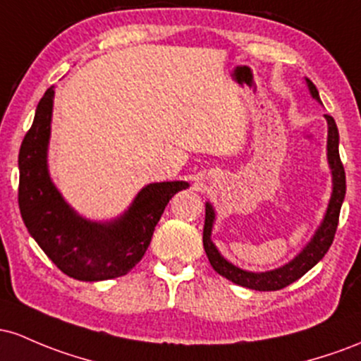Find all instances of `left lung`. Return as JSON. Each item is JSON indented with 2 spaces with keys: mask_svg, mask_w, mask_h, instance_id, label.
Here are the masks:
<instances>
[{
  "mask_svg": "<svg viewBox=\"0 0 361 361\" xmlns=\"http://www.w3.org/2000/svg\"><path fill=\"white\" fill-rule=\"evenodd\" d=\"M307 85H309L310 95L314 97L317 102H321L317 88L315 85L307 78ZM327 119V160H329L331 173H333V194H331L329 204H327V212L324 214V220L310 242L303 247V250L297 257L291 259L288 264L281 266V268L266 271V273H250V271H244L218 252V249L212 242V230L214 221V209L209 202H206V216H204V230H202V245H204L206 256L209 259V264L218 274L230 279L235 285L245 286L250 290L259 291H274L281 290L285 286L291 285L302 278L307 271L314 268L321 259L326 256L329 250L331 244L334 240L336 228H338L339 221V212H341V204L346 194V176H344V167L339 159V133L338 126H336L334 119L326 114Z\"/></svg>",
  "mask_w": 361,
  "mask_h": 361,
  "instance_id": "left-lung-1",
  "label": "left lung"
}]
</instances>
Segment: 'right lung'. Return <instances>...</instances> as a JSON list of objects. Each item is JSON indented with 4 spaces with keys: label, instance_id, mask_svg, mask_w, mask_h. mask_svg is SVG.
Listing matches in <instances>:
<instances>
[{
    "label": "right lung",
    "instance_id": "right-lung-1",
    "mask_svg": "<svg viewBox=\"0 0 361 361\" xmlns=\"http://www.w3.org/2000/svg\"><path fill=\"white\" fill-rule=\"evenodd\" d=\"M54 85L40 99L18 153V206L28 233L68 276L102 281L124 276L147 252L153 230L184 180L155 182L137 192L128 212L107 224L85 220L63 200L47 170Z\"/></svg>",
    "mask_w": 361,
    "mask_h": 361
}]
</instances>
